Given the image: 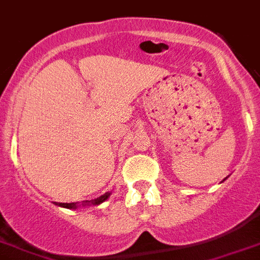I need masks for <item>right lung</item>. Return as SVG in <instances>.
Returning a JSON list of instances; mask_svg holds the SVG:
<instances>
[{"instance_id": "right-lung-1", "label": "right lung", "mask_w": 260, "mask_h": 260, "mask_svg": "<svg viewBox=\"0 0 260 260\" xmlns=\"http://www.w3.org/2000/svg\"><path fill=\"white\" fill-rule=\"evenodd\" d=\"M109 192L108 193H105V194H103V196H100V197H97V199H94V200H90V201H84V204H92V205H99V204H101V203H104V201H105L106 199H108L109 197ZM56 204V205H59V206H63V208H68V209H72V208H76V203H70V204H67V203H55Z\"/></svg>"}]
</instances>
